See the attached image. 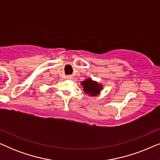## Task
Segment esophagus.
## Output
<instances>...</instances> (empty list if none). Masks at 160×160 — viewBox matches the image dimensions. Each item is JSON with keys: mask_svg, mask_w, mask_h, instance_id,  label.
<instances>
[{"mask_svg": "<svg viewBox=\"0 0 160 160\" xmlns=\"http://www.w3.org/2000/svg\"><path fill=\"white\" fill-rule=\"evenodd\" d=\"M66 77H67V78H68V79H71V78H72V76L71 75H68V76H67Z\"/></svg>", "mask_w": 160, "mask_h": 160, "instance_id": "1", "label": "esophagus"}]
</instances>
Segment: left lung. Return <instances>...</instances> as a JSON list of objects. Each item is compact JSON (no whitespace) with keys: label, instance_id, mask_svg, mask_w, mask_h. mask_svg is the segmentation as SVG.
I'll use <instances>...</instances> for the list:
<instances>
[{"label":"left lung","instance_id":"1","mask_svg":"<svg viewBox=\"0 0 160 160\" xmlns=\"http://www.w3.org/2000/svg\"><path fill=\"white\" fill-rule=\"evenodd\" d=\"M81 84L83 86V90L84 91V92L87 95L88 94L89 96H92V97L99 95L100 91L103 88L101 84L97 82L96 81H93L90 78L82 81Z\"/></svg>","mask_w":160,"mask_h":160}]
</instances>
